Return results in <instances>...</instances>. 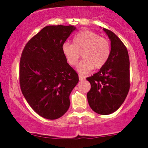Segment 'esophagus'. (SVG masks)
Here are the masks:
<instances>
[{"mask_svg":"<svg viewBox=\"0 0 148 148\" xmlns=\"http://www.w3.org/2000/svg\"><path fill=\"white\" fill-rule=\"evenodd\" d=\"M79 81H82V80L85 79V77H83V76L79 75Z\"/></svg>","mask_w":148,"mask_h":148,"instance_id":"obj_1","label":"esophagus"}]
</instances>
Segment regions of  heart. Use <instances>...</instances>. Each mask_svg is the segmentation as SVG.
Returning a JSON list of instances; mask_svg holds the SVG:
<instances>
[{
    "instance_id": "heart-1",
    "label": "heart",
    "mask_w": 148,
    "mask_h": 148,
    "mask_svg": "<svg viewBox=\"0 0 148 148\" xmlns=\"http://www.w3.org/2000/svg\"><path fill=\"white\" fill-rule=\"evenodd\" d=\"M62 53L71 66L77 64L81 53L84 59L77 66L80 74H85L94 68L101 69L108 61L110 55V44L106 38L91 31H83L74 36L73 44L64 43Z\"/></svg>"
}]
</instances>
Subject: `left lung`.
<instances>
[{"mask_svg": "<svg viewBox=\"0 0 148 148\" xmlns=\"http://www.w3.org/2000/svg\"><path fill=\"white\" fill-rule=\"evenodd\" d=\"M111 41L108 61L93 76L86 78L91 84L87 93L89 106L99 114L118 110L130 89V59L127 49L112 31L103 28Z\"/></svg>", "mask_w": 148, "mask_h": 148, "instance_id": "8db88e82", "label": "left lung"}]
</instances>
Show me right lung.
I'll return each mask as SVG.
<instances>
[{"mask_svg":"<svg viewBox=\"0 0 148 148\" xmlns=\"http://www.w3.org/2000/svg\"><path fill=\"white\" fill-rule=\"evenodd\" d=\"M74 26H48L28 41L19 67L21 92L31 108L48 120L66 112L69 95L79 82L77 73L67 63L62 46Z\"/></svg>","mask_w":148,"mask_h":148,"instance_id":"add662e5","label":"right lung"}]
</instances>
